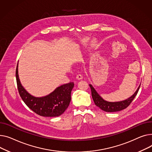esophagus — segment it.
<instances>
[{
  "mask_svg": "<svg viewBox=\"0 0 152 152\" xmlns=\"http://www.w3.org/2000/svg\"><path fill=\"white\" fill-rule=\"evenodd\" d=\"M76 78H77V80H81V79L83 78V77H82V75L81 74H78V75H77V76H76Z\"/></svg>",
  "mask_w": 152,
  "mask_h": 152,
  "instance_id": "1",
  "label": "esophagus"
}]
</instances>
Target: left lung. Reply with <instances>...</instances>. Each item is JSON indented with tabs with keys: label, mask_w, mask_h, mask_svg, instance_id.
I'll list each match as a JSON object with an SVG mask.
<instances>
[{
	"label": "left lung",
	"mask_w": 152,
	"mask_h": 152,
	"mask_svg": "<svg viewBox=\"0 0 152 152\" xmlns=\"http://www.w3.org/2000/svg\"><path fill=\"white\" fill-rule=\"evenodd\" d=\"M140 86V85H139V88H137V90L134 93V94L132 96H131L129 98H128V99L123 101H120V102H107L104 100L99 95V94L96 92V91L94 90V88L93 87V86L90 84V86L91 91V96L95 105L97 106L98 107H99L101 110L107 112H118L127 108L130 105V104L132 102L133 99H134L136 96L137 95L138 91L139 90Z\"/></svg>",
	"instance_id": "obj_1"
}]
</instances>
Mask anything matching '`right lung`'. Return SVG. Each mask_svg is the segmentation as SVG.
I'll return each instance as SVG.
<instances>
[{
	"instance_id": "obj_1",
	"label": "right lung",
	"mask_w": 152,
	"mask_h": 152,
	"mask_svg": "<svg viewBox=\"0 0 152 152\" xmlns=\"http://www.w3.org/2000/svg\"><path fill=\"white\" fill-rule=\"evenodd\" d=\"M18 90L24 102L35 113L47 117L60 116L67 109L71 100V91L74 86L73 82L62 85L50 94L41 97H34L28 93L21 85L18 77V65L16 69Z\"/></svg>"
}]
</instances>
